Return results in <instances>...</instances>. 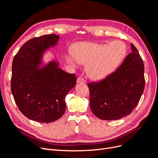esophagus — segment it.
<instances>
[{"label": "esophagus", "instance_id": "esophagus-1", "mask_svg": "<svg viewBox=\"0 0 158 158\" xmlns=\"http://www.w3.org/2000/svg\"><path fill=\"white\" fill-rule=\"evenodd\" d=\"M77 83H81V84H85V80L83 77H79L77 79Z\"/></svg>", "mask_w": 158, "mask_h": 158}]
</instances>
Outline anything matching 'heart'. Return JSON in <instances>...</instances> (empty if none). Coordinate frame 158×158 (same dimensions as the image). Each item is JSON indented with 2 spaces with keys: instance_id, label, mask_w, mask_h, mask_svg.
<instances>
[{
  "instance_id": "1",
  "label": "heart",
  "mask_w": 158,
  "mask_h": 158,
  "mask_svg": "<svg viewBox=\"0 0 158 158\" xmlns=\"http://www.w3.org/2000/svg\"><path fill=\"white\" fill-rule=\"evenodd\" d=\"M127 45L121 41L109 44H94L80 42L74 45L69 56V63L74 64L75 60L86 64V71L91 78L98 80L111 73L125 57Z\"/></svg>"
}]
</instances>
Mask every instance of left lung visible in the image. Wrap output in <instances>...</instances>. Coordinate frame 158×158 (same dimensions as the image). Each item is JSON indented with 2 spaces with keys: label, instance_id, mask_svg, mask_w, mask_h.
Wrapping results in <instances>:
<instances>
[{
  "label": "left lung",
  "instance_id": "obj_1",
  "mask_svg": "<svg viewBox=\"0 0 158 158\" xmlns=\"http://www.w3.org/2000/svg\"><path fill=\"white\" fill-rule=\"evenodd\" d=\"M118 68L103 80L88 84L92 113L103 120H118L131 114L144 92V66L135 46Z\"/></svg>",
  "mask_w": 158,
  "mask_h": 158
}]
</instances>
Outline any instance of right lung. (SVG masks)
Wrapping results in <instances>:
<instances>
[{
	"label": "right lung",
	"mask_w": 158,
	"mask_h": 158,
	"mask_svg": "<svg viewBox=\"0 0 158 158\" xmlns=\"http://www.w3.org/2000/svg\"><path fill=\"white\" fill-rule=\"evenodd\" d=\"M59 35L51 33L26 41L14 56L11 92L23 115L40 123L58 120L66 110L65 97L76 77L59 68L55 61L38 69L42 53L55 45Z\"/></svg>",
	"instance_id": "obj_1"
}]
</instances>
